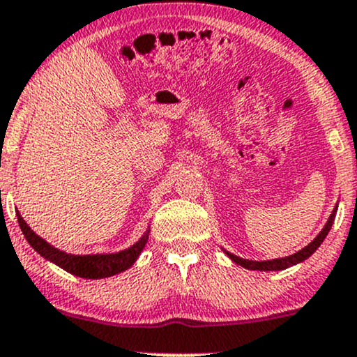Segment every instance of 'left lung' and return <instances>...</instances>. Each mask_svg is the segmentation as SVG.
Wrapping results in <instances>:
<instances>
[{"mask_svg": "<svg viewBox=\"0 0 357 357\" xmlns=\"http://www.w3.org/2000/svg\"><path fill=\"white\" fill-rule=\"evenodd\" d=\"M337 205H339V200L334 205L333 212H331L328 222H326L324 227L321 229V232L317 234L316 237H314V241L309 242L307 245L304 247V249L297 250L296 254L292 255H287V257H279V259H269V261H252V259H244V257H238V255L229 252V250L222 249L225 252V255L230 259L232 262H236L237 266L244 267V269H249V271H284V269H289V267L292 266H297V264L307 261L311 255L316 252L317 249H319V245L324 242L326 236L329 234L331 227H333L334 224V219H336V213H337Z\"/></svg>", "mask_w": 357, "mask_h": 357, "instance_id": "8db88e82", "label": "left lung"}]
</instances>
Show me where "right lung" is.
Listing matches in <instances>:
<instances>
[{"mask_svg":"<svg viewBox=\"0 0 357 357\" xmlns=\"http://www.w3.org/2000/svg\"><path fill=\"white\" fill-rule=\"evenodd\" d=\"M16 217H18L21 232L26 237L28 244L36 250L41 257H45L46 261L53 262L54 266L61 267L63 271L70 272V274L78 275L83 279H105L112 278V275L125 272L133 264L137 262V259L140 257L142 250L145 249V244L149 242V234L150 227L142 234V237L138 238L133 245L127 247V249L119 250V252L112 254H86V255H78V254H68L65 250L56 249V247L46 242L45 238H41L38 234L33 230L29 225L24 222L21 213L16 211Z\"/></svg>","mask_w":357,"mask_h":357,"instance_id":"add662e5","label":"right lung"}]
</instances>
